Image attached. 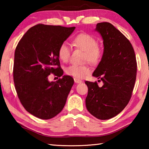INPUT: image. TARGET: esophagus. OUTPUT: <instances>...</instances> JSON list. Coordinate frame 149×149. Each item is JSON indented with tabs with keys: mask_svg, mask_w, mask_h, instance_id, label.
Segmentation results:
<instances>
[{
	"mask_svg": "<svg viewBox=\"0 0 149 149\" xmlns=\"http://www.w3.org/2000/svg\"><path fill=\"white\" fill-rule=\"evenodd\" d=\"M74 81L75 83H76V84H81V83H82V81L77 79V78H74Z\"/></svg>",
	"mask_w": 149,
	"mask_h": 149,
	"instance_id": "obj_1",
	"label": "esophagus"
}]
</instances>
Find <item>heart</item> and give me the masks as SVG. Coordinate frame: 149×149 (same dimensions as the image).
Wrapping results in <instances>:
<instances>
[{
	"instance_id": "obj_1",
	"label": "heart",
	"mask_w": 149,
	"mask_h": 149,
	"mask_svg": "<svg viewBox=\"0 0 149 149\" xmlns=\"http://www.w3.org/2000/svg\"><path fill=\"white\" fill-rule=\"evenodd\" d=\"M73 45L75 47L85 51L84 60L90 64H97L102 59L104 53L102 47L97 44V41L93 35L85 33L78 34L73 40ZM58 56L60 60L67 62L70 56V49L68 45L63 42L58 49ZM90 72L89 67L85 65L72 64L65 69L68 75L77 78H84Z\"/></svg>"
}]
</instances>
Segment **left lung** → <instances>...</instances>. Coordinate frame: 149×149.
Here are the masks:
<instances>
[{
	"instance_id": "8db88e82",
	"label": "left lung",
	"mask_w": 149,
	"mask_h": 149,
	"mask_svg": "<svg viewBox=\"0 0 149 149\" xmlns=\"http://www.w3.org/2000/svg\"><path fill=\"white\" fill-rule=\"evenodd\" d=\"M95 31L103 39L104 53L93 75L102 81H86L87 110L99 120H108L124 109L132 97L137 75V61L132 44L108 22L98 23Z\"/></svg>"
}]
</instances>
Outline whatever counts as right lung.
<instances>
[{"label":"right lung","instance_id":"1","mask_svg":"<svg viewBox=\"0 0 149 149\" xmlns=\"http://www.w3.org/2000/svg\"><path fill=\"white\" fill-rule=\"evenodd\" d=\"M75 28L36 25L24 35L15 50L13 77L17 97L25 109L40 119H50L61 112L74 85L69 75L54 82L48 76L63 75L58 49Z\"/></svg>","mask_w":149,"mask_h":149}]
</instances>
